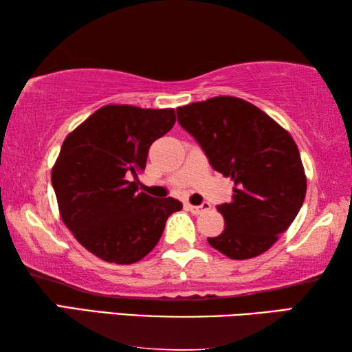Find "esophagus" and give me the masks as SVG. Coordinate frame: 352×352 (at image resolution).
Masks as SVG:
<instances>
[{"instance_id":"obj_1","label":"esophagus","mask_w":352,"mask_h":352,"mask_svg":"<svg viewBox=\"0 0 352 352\" xmlns=\"http://www.w3.org/2000/svg\"><path fill=\"white\" fill-rule=\"evenodd\" d=\"M186 208L188 210L192 212V214H201V212H206L208 210H210L211 208V205L210 204H201V205H199V206H195V205H190V204H186Z\"/></svg>"}]
</instances>
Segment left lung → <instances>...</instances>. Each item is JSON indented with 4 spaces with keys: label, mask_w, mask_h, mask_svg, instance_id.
Returning a JSON list of instances; mask_svg holds the SVG:
<instances>
[{
    "label": "left lung",
    "mask_w": 352,
    "mask_h": 352,
    "mask_svg": "<svg viewBox=\"0 0 352 352\" xmlns=\"http://www.w3.org/2000/svg\"><path fill=\"white\" fill-rule=\"evenodd\" d=\"M177 118L212 169L234 182L230 204L217 206L225 230L208 237L210 245L231 259L267 252L306 197L305 168L294 138L258 107L233 96L178 107Z\"/></svg>",
    "instance_id": "left-lung-1"
}]
</instances>
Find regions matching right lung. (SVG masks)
<instances>
[{"label": "right lung", "instance_id": "right-lung-1", "mask_svg": "<svg viewBox=\"0 0 352 352\" xmlns=\"http://www.w3.org/2000/svg\"><path fill=\"white\" fill-rule=\"evenodd\" d=\"M174 124V109L105 105L65 138L51 174L58 211L80 245L102 261L138 262L183 208L138 192L136 180L148 147Z\"/></svg>", "mask_w": 352, "mask_h": 352}]
</instances>
